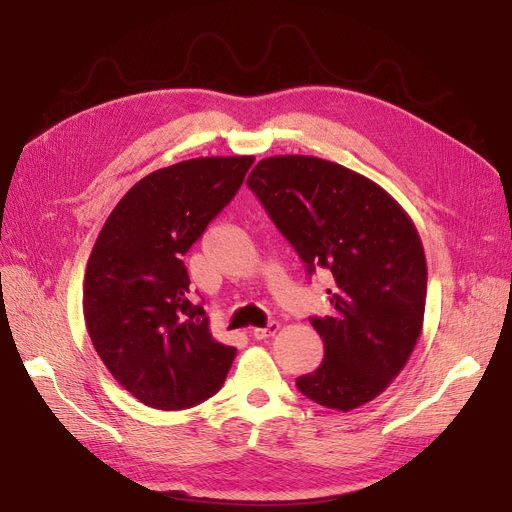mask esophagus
Segmentation results:
<instances>
[{"label": "esophagus", "instance_id": "34e87169", "mask_svg": "<svg viewBox=\"0 0 512 512\" xmlns=\"http://www.w3.org/2000/svg\"><path fill=\"white\" fill-rule=\"evenodd\" d=\"M278 330H280V326L276 324V321H270V324H267L265 328H255L251 334H253V338H255V340H263V338H270V336H274Z\"/></svg>", "mask_w": 512, "mask_h": 512}]
</instances>
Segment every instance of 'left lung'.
I'll return each instance as SVG.
<instances>
[{
	"label": "left lung",
	"instance_id": "left-lung-1",
	"mask_svg": "<svg viewBox=\"0 0 512 512\" xmlns=\"http://www.w3.org/2000/svg\"><path fill=\"white\" fill-rule=\"evenodd\" d=\"M247 184L307 274L334 276L332 315L311 317L326 355L297 388L353 411L390 386L421 334L427 265L417 228L382 186L319 157L261 159Z\"/></svg>",
	"mask_w": 512,
	"mask_h": 512
}]
</instances>
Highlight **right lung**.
I'll return each mask as SVG.
<instances>
[{"label":"right lung","mask_w":512,"mask_h":512,"mask_svg":"<svg viewBox=\"0 0 512 512\" xmlns=\"http://www.w3.org/2000/svg\"><path fill=\"white\" fill-rule=\"evenodd\" d=\"M253 155L197 157L151 172L120 199L87 263L83 309L103 365L143 405L211 398L236 348L213 340L182 257L238 193Z\"/></svg>","instance_id":"obj_1"}]
</instances>
